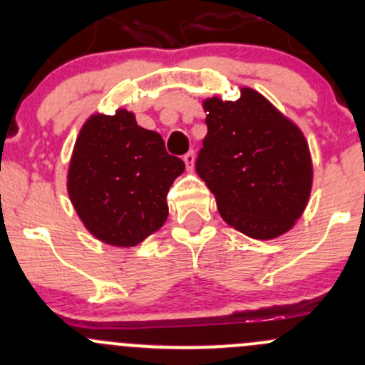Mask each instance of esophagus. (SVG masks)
I'll return each instance as SVG.
<instances>
[{
    "instance_id": "obj_1",
    "label": "esophagus",
    "mask_w": 365,
    "mask_h": 365,
    "mask_svg": "<svg viewBox=\"0 0 365 365\" xmlns=\"http://www.w3.org/2000/svg\"><path fill=\"white\" fill-rule=\"evenodd\" d=\"M194 159H196V157H194V152H189L183 155V162H185L187 165V171H192L194 169Z\"/></svg>"
}]
</instances>
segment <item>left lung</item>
<instances>
[{"instance_id": "obj_1", "label": "left lung", "mask_w": 365, "mask_h": 365, "mask_svg": "<svg viewBox=\"0 0 365 365\" xmlns=\"http://www.w3.org/2000/svg\"><path fill=\"white\" fill-rule=\"evenodd\" d=\"M208 134L196 171L235 230L268 240L292 230L309 201L312 162L295 123L263 95L242 88L238 101L206 98Z\"/></svg>"}]
</instances>
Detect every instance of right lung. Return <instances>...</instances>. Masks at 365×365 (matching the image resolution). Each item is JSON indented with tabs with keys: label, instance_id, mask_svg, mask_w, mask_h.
Returning <instances> with one entry per match:
<instances>
[{
	"label": "right lung",
	"instance_id": "add662e5",
	"mask_svg": "<svg viewBox=\"0 0 365 365\" xmlns=\"http://www.w3.org/2000/svg\"><path fill=\"white\" fill-rule=\"evenodd\" d=\"M183 169L159 132L139 127L132 113L93 114L73 146L68 196L95 238L134 247L165 222V196Z\"/></svg>",
	"mask_w": 365,
	"mask_h": 365
}]
</instances>
